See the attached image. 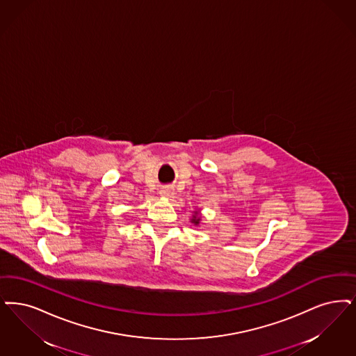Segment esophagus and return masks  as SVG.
<instances>
[{"mask_svg": "<svg viewBox=\"0 0 356 356\" xmlns=\"http://www.w3.org/2000/svg\"><path fill=\"white\" fill-rule=\"evenodd\" d=\"M173 195H175V192H173L172 188H163V189L160 191V196H161V197H165V199H171Z\"/></svg>", "mask_w": 356, "mask_h": 356, "instance_id": "obj_1", "label": "esophagus"}]
</instances>
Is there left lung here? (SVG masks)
<instances>
[{
  "mask_svg": "<svg viewBox=\"0 0 356 356\" xmlns=\"http://www.w3.org/2000/svg\"><path fill=\"white\" fill-rule=\"evenodd\" d=\"M200 221H201V216H200V211L197 209V211H193L192 212V218H191V222L192 224H195L196 227L199 225Z\"/></svg>",
  "mask_w": 356,
  "mask_h": 356,
  "instance_id": "8db88e82",
  "label": "left lung"
}]
</instances>
